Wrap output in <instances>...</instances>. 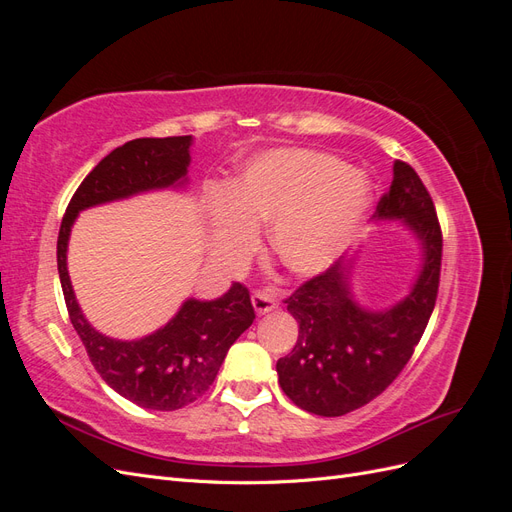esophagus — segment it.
I'll return each instance as SVG.
<instances>
[{"instance_id":"34e87169","label":"esophagus","mask_w":512,"mask_h":512,"mask_svg":"<svg viewBox=\"0 0 512 512\" xmlns=\"http://www.w3.org/2000/svg\"><path fill=\"white\" fill-rule=\"evenodd\" d=\"M252 305H254L258 316H265V314L273 312V309H277L275 297H273L271 292H267V290H256L252 294Z\"/></svg>"}]
</instances>
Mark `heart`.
<instances>
[{
	"label": "heart",
	"instance_id": "obj_1",
	"mask_svg": "<svg viewBox=\"0 0 512 512\" xmlns=\"http://www.w3.org/2000/svg\"><path fill=\"white\" fill-rule=\"evenodd\" d=\"M365 179L327 153L275 149L254 158L207 200L213 250L237 258L254 230L271 226L273 258L294 275H316L342 254L367 205Z\"/></svg>",
	"mask_w": 512,
	"mask_h": 512
}]
</instances>
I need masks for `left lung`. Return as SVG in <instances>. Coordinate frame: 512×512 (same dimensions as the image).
<instances>
[{
	"label": "left lung",
	"mask_w": 512,
	"mask_h": 512,
	"mask_svg": "<svg viewBox=\"0 0 512 512\" xmlns=\"http://www.w3.org/2000/svg\"><path fill=\"white\" fill-rule=\"evenodd\" d=\"M374 218L406 220L423 245V269L404 301L367 312L352 301L348 262L337 260L284 301L299 322L292 352L277 361L282 391L318 416H342L376 399L401 374L421 342L438 299L442 228L416 170L397 160Z\"/></svg>",
	"instance_id": "1"
}]
</instances>
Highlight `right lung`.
<instances>
[{"label":"right lung","instance_id":"obj_1","mask_svg":"<svg viewBox=\"0 0 512 512\" xmlns=\"http://www.w3.org/2000/svg\"><path fill=\"white\" fill-rule=\"evenodd\" d=\"M190 145L192 136H166L134 138L113 149L76 188L57 237L61 290L91 365L121 397L162 412L190 406L209 391L228 348L256 318L250 290L235 282L215 301L188 299L164 329L136 342H119L85 320L70 284L66 252L79 211L175 185L188 173Z\"/></svg>","mask_w":512,"mask_h":512}]
</instances>
